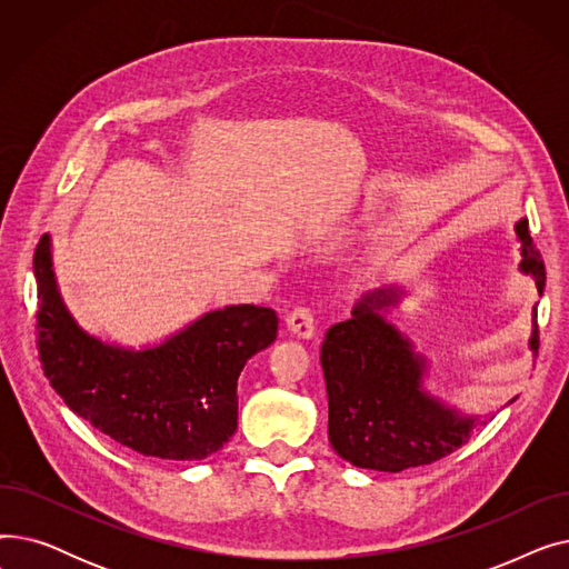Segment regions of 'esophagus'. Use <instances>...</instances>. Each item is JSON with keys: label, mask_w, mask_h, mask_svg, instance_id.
Instances as JSON below:
<instances>
[{"label": "esophagus", "mask_w": 569, "mask_h": 569, "mask_svg": "<svg viewBox=\"0 0 569 569\" xmlns=\"http://www.w3.org/2000/svg\"><path fill=\"white\" fill-rule=\"evenodd\" d=\"M286 325H288V332L295 335L297 339H311L316 332V320L309 307H295L286 316Z\"/></svg>", "instance_id": "esophagus-1"}]
</instances>
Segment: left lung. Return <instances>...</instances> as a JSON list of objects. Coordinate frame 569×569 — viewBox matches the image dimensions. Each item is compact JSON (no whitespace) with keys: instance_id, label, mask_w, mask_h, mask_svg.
<instances>
[{"instance_id":"left-lung-1","label":"left lung","mask_w":569,"mask_h":569,"mask_svg":"<svg viewBox=\"0 0 569 569\" xmlns=\"http://www.w3.org/2000/svg\"><path fill=\"white\" fill-rule=\"evenodd\" d=\"M517 237L521 272L535 279L542 295L547 272L526 219L517 223ZM401 295L397 286L365 295L352 318L327 330L320 348L330 403L327 433L337 455L357 468L399 472L433 463L459 450L477 427L472 417H461L422 390L427 360L382 316ZM532 327L530 348L537 350V322Z\"/></svg>"}]
</instances>
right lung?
Wrapping results in <instances>:
<instances>
[{"instance_id":"obj_1","label":"right lung","mask_w":569,"mask_h":569,"mask_svg":"<svg viewBox=\"0 0 569 569\" xmlns=\"http://www.w3.org/2000/svg\"><path fill=\"white\" fill-rule=\"evenodd\" d=\"M34 277L43 373L78 417L138 455L168 461H200L232 438L237 378L277 339L272 309L209 311L161 346L127 350L80 330L59 297L48 234L34 251Z\"/></svg>"}]
</instances>
